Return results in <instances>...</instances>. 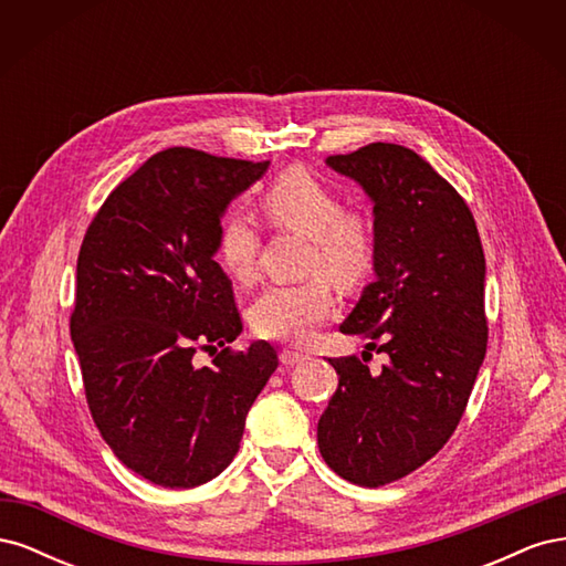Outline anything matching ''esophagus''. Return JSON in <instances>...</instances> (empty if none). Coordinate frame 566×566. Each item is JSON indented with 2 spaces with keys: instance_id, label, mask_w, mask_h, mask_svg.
I'll list each match as a JSON object with an SVG mask.
<instances>
[{
  "instance_id": "esophagus-1",
  "label": "esophagus",
  "mask_w": 566,
  "mask_h": 566,
  "mask_svg": "<svg viewBox=\"0 0 566 566\" xmlns=\"http://www.w3.org/2000/svg\"><path fill=\"white\" fill-rule=\"evenodd\" d=\"M304 358H310V354L300 352V349H293V347H285V349L281 352V361H283L285 366H297V364L304 361Z\"/></svg>"
}]
</instances>
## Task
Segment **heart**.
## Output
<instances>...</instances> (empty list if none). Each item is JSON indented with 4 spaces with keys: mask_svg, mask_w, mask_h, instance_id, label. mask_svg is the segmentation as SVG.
Wrapping results in <instances>:
<instances>
[{
    "mask_svg": "<svg viewBox=\"0 0 566 566\" xmlns=\"http://www.w3.org/2000/svg\"><path fill=\"white\" fill-rule=\"evenodd\" d=\"M262 210L276 229L310 238L306 269L316 276L302 283L269 285L254 300L250 323L256 335L304 342L335 306L333 283L342 290L361 285L373 269L375 241L368 219L342 210V200L302 167H290L262 196ZM260 233L243 212H229L217 233V262L235 283H250L256 273Z\"/></svg>",
    "mask_w": 566,
    "mask_h": 566,
    "instance_id": "1",
    "label": "heart"
}]
</instances>
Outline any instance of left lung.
<instances>
[{"label":"left lung","mask_w":566,"mask_h":566,"mask_svg":"<svg viewBox=\"0 0 566 566\" xmlns=\"http://www.w3.org/2000/svg\"><path fill=\"white\" fill-rule=\"evenodd\" d=\"M325 165L373 202L375 281L339 333L370 337L389 361L370 373L356 356L328 358L339 385L318 449L347 482L375 489L437 455L465 413L486 354V260L465 200L418 153L368 144Z\"/></svg>","instance_id":"1"}]
</instances>
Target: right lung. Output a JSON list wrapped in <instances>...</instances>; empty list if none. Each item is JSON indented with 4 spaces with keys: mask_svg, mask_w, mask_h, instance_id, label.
<instances>
[{
    "mask_svg": "<svg viewBox=\"0 0 566 566\" xmlns=\"http://www.w3.org/2000/svg\"><path fill=\"white\" fill-rule=\"evenodd\" d=\"M266 163L167 148L101 205L77 256L71 335L101 437L129 470L193 489L229 468L248 410L279 366L243 331L217 262L221 217ZM198 346L213 364L198 367Z\"/></svg>",
    "mask_w": 566,
    "mask_h": 566,
    "instance_id": "right-lung-1",
    "label": "right lung"
}]
</instances>
